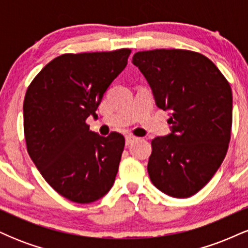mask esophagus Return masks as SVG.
<instances>
[{"label": "esophagus", "mask_w": 248, "mask_h": 248, "mask_svg": "<svg viewBox=\"0 0 248 248\" xmlns=\"http://www.w3.org/2000/svg\"><path fill=\"white\" fill-rule=\"evenodd\" d=\"M135 140H136L135 136H133V135L126 136V146H129V144L133 143V142L135 141Z\"/></svg>", "instance_id": "obj_1"}]
</instances>
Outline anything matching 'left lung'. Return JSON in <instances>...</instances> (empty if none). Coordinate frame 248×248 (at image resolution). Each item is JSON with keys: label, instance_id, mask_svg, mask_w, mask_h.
I'll return each mask as SVG.
<instances>
[{"label": "left lung", "instance_id": "8db88e82", "mask_svg": "<svg viewBox=\"0 0 248 248\" xmlns=\"http://www.w3.org/2000/svg\"><path fill=\"white\" fill-rule=\"evenodd\" d=\"M158 108L169 110L171 133L152 141V183L175 198H187L209 183L231 140L232 90L213 62L181 49L140 51L133 56Z\"/></svg>", "mask_w": 248, "mask_h": 248}]
</instances>
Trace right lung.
<instances>
[{"instance_id":"obj_1","label":"right lung","mask_w":248,"mask_h":248,"mask_svg":"<svg viewBox=\"0 0 248 248\" xmlns=\"http://www.w3.org/2000/svg\"><path fill=\"white\" fill-rule=\"evenodd\" d=\"M130 52L65 53L45 65L25 93L28 153L49 186L75 203L98 201L115 181L124 138L91 132L86 119L96 116L104 93L126 67Z\"/></svg>"}]
</instances>
